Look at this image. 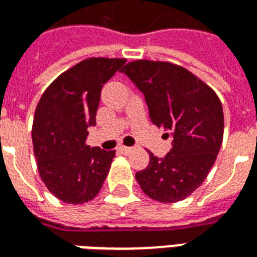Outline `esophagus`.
<instances>
[{
    "label": "esophagus",
    "instance_id": "34e87169",
    "mask_svg": "<svg viewBox=\"0 0 257 257\" xmlns=\"http://www.w3.org/2000/svg\"><path fill=\"white\" fill-rule=\"evenodd\" d=\"M134 150L132 147H126V146H119V151H122V153H125V154H129L131 151Z\"/></svg>",
    "mask_w": 257,
    "mask_h": 257
}]
</instances>
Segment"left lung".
<instances>
[{
	"instance_id": "obj_1",
	"label": "left lung",
	"mask_w": 257,
	"mask_h": 257,
	"mask_svg": "<svg viewBox=\"0 0 257 257\" xmlns=\"http://www.w3.org/2000/svg\"><path fill=\"white\" fill-rule=\"evenodd\" d=\"M121 73L145 95L151 122L173 139L164 158L150 153L147 168L136 173L138 183L160 202L187 198L206 179L220 150L224 117L219 97L189 70L168 62L136 60Z\"/></svg>"
}]
</instances>
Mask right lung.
<instances>
[{"label": "right lung", "mask_w": 257, "mask_h": 257, "mask_svg": "<svg viewBox=\"0 0 257 257\" xmlns=\"http://www.w3.org/2000/svg\"><path fill=\"white\" fill-rule=\"evenodd\" d=\"M125 59L90 58L49 85L38 101L33 122L37 167L48 190L63 202L84 204L100 191L115 151L86 145L96 125L103 85Z\"/></svg>", "instance_id": "add662e5"}]
</instances>
